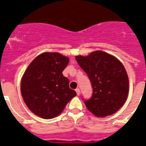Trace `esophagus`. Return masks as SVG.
I'll list each match as a JSON object with an SVG mask.
<instances>
[{
	"label": "esophagus",
	"mask_w": 146,
	"mask_h": 146,
	"mask_svg": "<svg viewBox=\"0 0 146 146\" xmlns=\"http://www.w3.org/2000/svg\"><path fill=\"white\" fill-rule=\"evenodd\" d=\"M75 91H76V93H77V96H80V90L79 89V88H77V89L75 90Z\"/></svg>",
	"instance_id": "obj_1"
}]
</instances>
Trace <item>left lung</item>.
I'll return each instance as SVG.
<instances>
[{
  "label": "left lung",
  "mask_w": 146,
  "mask_h": 146,
  "mask_svg": "<svg viewBox=\"0 0 146 146\" xmlns=\"http://www.w3.org/2000/svg\"><path fill=\"white\" fill-rule=\"evenodd\" d=\"M75 58L88 74L93 88L92 97L83 100L88 111L98 117L117 112L125 103L129 92V79L123 64L101 50Z\"/></svg>",
  "instance_id": "obj_1"
}]
</instances>
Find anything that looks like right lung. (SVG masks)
<instances>
[{"label":"right lung","instance_id":"1","mask_svg":"<svg viewBox=\"0 0 146 146\" xmlns=\"http://www.w3.org/2000/svg\"><path fill=\"white\" fill-rule=\"evenodd\" d=\"M69 58L58 53L37 56L28 66L21 81L24 101L33 113L42 119H53L63 111L77 95L69 88V81L62 72Z\"/></svg>","mask_w":146,"mask_h":146}]
</instances>
